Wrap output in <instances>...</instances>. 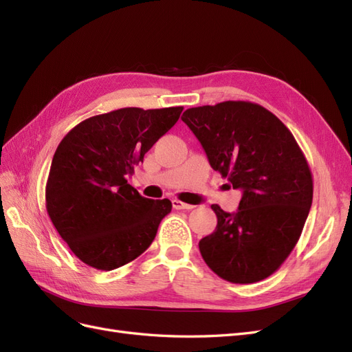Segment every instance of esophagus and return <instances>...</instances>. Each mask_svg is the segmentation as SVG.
<instances>
[{
	"instance_id": "obj_1",
	"label": "esophagus",
	"mask_w": 352,
	"mask_h": 352,
	"mask_svg": "<svg viewBox=\"0 0 352 352\" xmlns=\"http://www.w3.org/2000/svg\"><path fill=\"white\" fill-rule=\"evenodd\" d=\"M172 206H173V208H176V210H192V208H194V206L185 204V202L179 201V199H172Z\"/></svg>"
}]
</instances>
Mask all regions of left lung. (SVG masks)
I'll return each instance as SVG.
<instances>
[{"label": "left lung", "mask_w": 352, "mask_h": 352, "mask_svg": "<svg viewBox=\"0 0 352 352\" xmlns=\"http://www.w3.org/2000/svg\"><path fill=\"white\" fill-rule=\"evenodd\" d=\"M182 120L228 188L242 190L235 212L211 206L217 226L198 243L202 258L232 283L269 278L300 239L313 202L301 148L278 117L248 101L188 109Z\"/></svg>", "instance_id": "1"}]
</instances>
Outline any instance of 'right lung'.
Here are the masks:
<instances>
[{"label": "right lung", "instance_id": "obj_1", "mask_svg": "<svg viewBox=\"0 0 352 352\" xmlns=\"http://www.w3.org/2000/svg\"><path fill=\"white\" fill-rule=\"evenodd\" d=\"M182 110H114L89 117L63 138L48 175L47 211L85 264L114 270L154 241L172 202L142 197L127 179Z\"/></svg>", "mask_w": 352, "mask_h": 352}]
</instances>
